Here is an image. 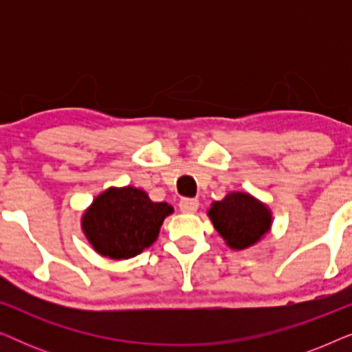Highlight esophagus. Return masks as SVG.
<instances>
[{
  "mask_svg": "<svg viewBox=\"0 0 352 352\" xmlns=\"http://www.w3.org/2000/svg\"><path fill=\"white\" fill-rule=\"evenodd\" d=\"M179 210L182 213L192 214L199 210V200L197 199H181L179 201Z\"/></svg>",
  "mask_w": 352,
  "mask_h": 352,
  "instance_id": "obj_1",
  "label": "esophagus"
}]
</instances>
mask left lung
<instances>
[{
	"mask_svg": "<svg viewBox=\"0 0 352 352\" xmlns=\"http://www.w3.org/2000/svg\"><path fill=\"white\" fill-rule=\"evenodd\" d=\"M208 216L226 245L232 250L253 247L272 224L271 210L247 192H230L221 201H213Z\"/></svg>",
	"mask_w": 352,
	"mask_h": 352,
	"instance_id": "obj_1",
	"label": "left lung"
}]
</instances>
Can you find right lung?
I'll return each mask as SVG.
<instances>
[{
    "mask_svg": "<svg viewBox=\"0 0 352 352\" xmlns=\"http://www.w3.org/2000/svg\"><path fill=\"white\" fill-rule=\"evenodd\" d=\"M173 206L152 201L133 186L110 187L94 199L81 228L96 252L110 259H129L151 247Z\"/></svg>",
    "mask_w": 352,
    "mask_h": 352,
    "instance_id": "add662e5",
    "label": "right lung"
}]
</instances>
